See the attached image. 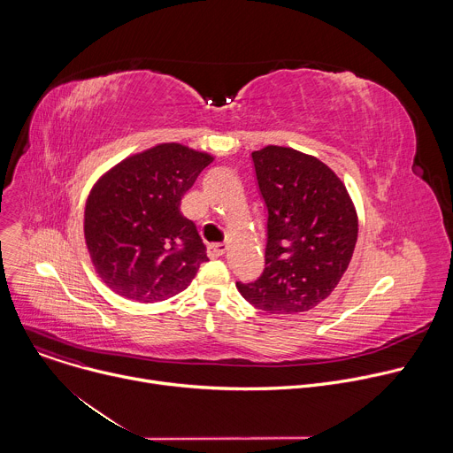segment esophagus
<instances>
[{
    "label": "esophagus",
    "mask_w": 453,
    "mask_h": 453,
    "mask_svg": "<svg viewBox=\"0 0 453 453\" xmlns=\"http://www.w3.org/2000/svg\"><path fill=\"white\" fill-rule=\"evenodd\" d=\"M226 250H227L226 243H210L208 249H206L210 257H220L222 254H226Z\"/></svg>",
    "instance_id": "obj_1"
}]
</instances>
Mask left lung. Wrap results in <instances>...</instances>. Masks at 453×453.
<instances>
[{"label":"left lung","mask_w":453,"mask_h":453,"mask_svg":"<svg viewBox=\"0 0 453 453\" xmlns=\"http://www.w3.org/2000/svg\"><path fill=\"white\" fill-rule=\"evenodd\" d=\"M267 210L265 269L236 281L265 313H299L326 299L346 273L358 220L342 180L317 157L285 147L250 154Z\"/></svg>","instance_id":"obj_1"}]
</instances>
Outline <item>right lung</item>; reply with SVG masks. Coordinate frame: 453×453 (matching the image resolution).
Masks as SVG:
<instances>
[{"label": "right lung", "instance_id": "obj_1", "mask_svg": "<svg viewBox=\"0 0 453 453\" xmlns=\"http://www.w3.org/2000/svg\"><path fill=\"white\" fill-rule=\"evenodd\" d=\"M213 161L179 143L127 157L93 188L84 233L100 278L116 294L157 303L184 290L208 262L180 197Z\"/></svg>", "mask_w": 453, "mask_h": 453}]
</instances>
